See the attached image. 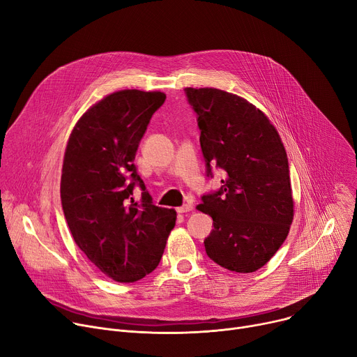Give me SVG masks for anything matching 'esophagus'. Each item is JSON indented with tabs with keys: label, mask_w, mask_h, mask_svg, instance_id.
I'll list each match as a JSON object with an SVG mask.
<instances>
[{
	"label": "esophagus",
	"mask_w": 357,
	"mask_h": 357,
	"mask_svg": "<svg viewBox=\"0 0 357 357\" xmlns=\"http://www.w3.org/2000/svg\"><path fill=\"white\" fill-rule=\"evenodd\" d=\"M194 209V206H192V204H185V205H182V206H179L176 211L179 212V213H186V212H191Z\"/></svg>",
	"instance_id": "34e87169"
}]
</instances>
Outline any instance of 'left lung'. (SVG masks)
I'll list each match as a JSON object with an SVG mask.
<instances>
[{
  "mask_svg": "<svg viewBox=\"0 0 357 357\" xmlns=\"http://www.w3.org/2000/svg\"><path fill=\"white\" fill-rule=\"evenodd\" d=\"M197 113L206 176L224 171L221 188L197 206L213 221L206 255L236 273L267 264L286 241L293 195L286 149L267 116L245 99L218 89H185Z\"/></svg>",
  "mask_w": 357,
  "mask_h": 357,
  "instance_id": "obj_1",
  "label": "left lung"
}]
</instances>
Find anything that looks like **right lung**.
<instances>
[{
    "label": "right lung",
    "mask_w": 357,
    "mask_h": 357,
    "mask_svg": "<svg viewBox=\"0 0 357 357\" xmlns=\"http://www.w3.org/2000/svg\"><path fill=\"white\" fill-rule=\"evenodd\" d=\"M160 91L122 90L90 107L70 135L61 206L71 235L102 273L133 282L152 273L175 227L174 209L153 205L133 163ZM137 185L141 198L135 200Z\"/></svg>",
    "instance_id": "obj_1"
}]
</instances>
